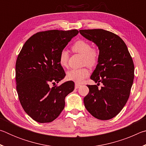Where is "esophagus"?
Wrapping results in <instances>:
<instances>
[{"label":"esophagus","mask_w":146,"mask_h":146,"mask_svg":"<svg viewBox=\"0 0 146 146\" xmlns=\"http://www.w3.org/2000/svg\"><path fill=\"white\" fill-rule=\"evenodd\" d=\"M80 84H77V83L75 84V88L76 89L78 88L79 87H80Z\"/></svg>","instance_id":"1"}]
</instances>
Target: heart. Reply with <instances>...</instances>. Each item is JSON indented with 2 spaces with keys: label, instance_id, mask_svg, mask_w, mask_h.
<instances>
[{
  "label": "heart",
  "instance_id": "b5f03b06",
  "mask_svg": "<svg viewBox=\"0 0 146 146\" xmlns=\"http://www.w3.org/2000/svg\"><path fill=\"white\" fill-rule=\"evenodd\" d=\"M72 50L84 56V64L90 67L95 66L98 62V52L97 49L91 48V46L88 42L80 40L76 41L72 46ZM69 53L63 49L59 55V62L62 67H67L68 64ZM90 75V71L87 68L80 69H72L68 71L67 78L76 83H80Z\"/></svg>",
  "mask_w": 146,
  "mask_h": 146
}]
</instances>
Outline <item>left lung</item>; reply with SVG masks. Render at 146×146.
Here are the masks:
<instances>
[{
    "instance_id": "obj_1",
    "label": "left lung",
    "mask_w": 146,
    "mask_h": 146,
    "mask_svg": "<svg viewBox=\"0 0 146 146\" xmlns=\"http://www.w3.org/2000/svg\"><path fill=\"white\" fill-rule=\"evenodd\" d=\"M81 35L93 42L99 50L98 64L91 76L97 85H88L84 98L89 113L99 120L115 117L129 98L134 79V64L124 42L115 33L102 29H82Z\"/></svg>"
}]
</instances>
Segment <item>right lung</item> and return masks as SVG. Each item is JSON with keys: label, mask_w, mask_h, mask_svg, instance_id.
<instances>
[{"label": "right lung", "mask_w": 146, "mask_h": 146, "mask_svg": "<svg viewBox=\"0 0 146 146\" xmlns=\"http://www.w3.org/2000/svg\"><path fill=\"white\" fill-rule=\"evenodd\" d=\"M78 33L76 29L38 32L26 42L17 57L15 78L20 102L36 122L56 119L64 110L66 97L74 90L71 80L52 88L49 84L65 77L59 55Z\"/></svg>", "instance_id": "add662e5"}]
</instances>
